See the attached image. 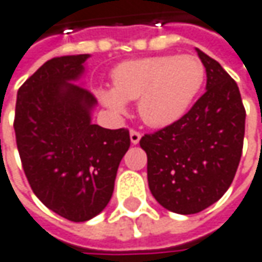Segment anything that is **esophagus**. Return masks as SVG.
Returning <instances> with one entry per match:
<instances>
[{
    "label": "esophagus",
    "mask_w": 262,
    "mask_h": 262,
    "mask_svg": "<svg viewBox=\"0 0 262 262\" xmlns=\"http://www.w3.org/2000/svg\"><path fill=\"white\" fill-rule=\"evenodd\" d=\"M140 138H142V135H140L139 132L130 129V142L133 143V145H138V143H139Z\"/></svg>",
    "instance_id": "esophagus-1"
}]
</instances>
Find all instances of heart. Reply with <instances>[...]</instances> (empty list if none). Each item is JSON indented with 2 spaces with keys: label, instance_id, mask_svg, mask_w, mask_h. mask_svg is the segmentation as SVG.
I'll return each instance as SVG.
<instances>
[{
  "label": "heart",
  "instance_id": "b5f03b06",
  "mask_svg": "<svg viewBox=\"0 0 262 262\" xmlns=\"http://www.w3.org/2000/svg\"><path fill=\"white\" fill-rule=\"evenodd\" d=\"M112 79V90L98 91L108 110L123 114L126 101L138 100L140 119L152 127H165L187 113L203 86L206 68L194 55H161L123 62Z\"/></svg>",
  "mask_w": 262,
  "mask_h": 262
}]
</instances>
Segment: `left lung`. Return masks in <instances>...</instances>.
Returning <instances> with one entry per match:
<instances>
[{"label":"left lung","mask_w":262,"mask_h":262,"mask_svg":"<svg viewBox=\"0 0 262 262\" xmlns=\"http://www.w3.org/2000/svg\"><path fill=\"white\" fill-rule=\"evenodd\" d=\"M197 50L207 84L180 120L140 139L148 184L162 207L193 214L216 203L236 174L245 135V107L236 82L221 63Z\"/></svg>","instance_id":"left-lung-1"}]
</instances>
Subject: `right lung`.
Masks as SVG:
<instances>
[{"label":"right lung","instance_id":"right-lung-1","mask_svg":"<svg viewBox=\"0 0 262 262\" xmlns=\"http://www.w3.org/2000/svg\"><path fill=\"white\" fill-rule=\"evenodd\" d=\"M90 55L53 58L17 93L14 130L33 193L72 222L93 219L108 204L120 161L130 146L127 129L91 123L95 97L74 84Z\"/></svg>","mask_w":262,"mask_h":262}]
</instances>
